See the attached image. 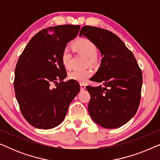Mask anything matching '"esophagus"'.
I'll list each match as a JSON object with an SVG mask.
<instances>
[{
    "instance_id": "34e87169",
    "label": "esophagus",
    "mask_w": 160,
    "mask_h": 160,
    "mask_svg": "<svg viewBox=\"0 0 160 160\" xmlns=\"http://www.w3.org/2000/svg\"><path fill=\"white\" fill-rule=\"evenodd\" d=\"M80 89L81 90H84L86 89V86L84 84H80Z\"/></svg>"
}]
</instances>
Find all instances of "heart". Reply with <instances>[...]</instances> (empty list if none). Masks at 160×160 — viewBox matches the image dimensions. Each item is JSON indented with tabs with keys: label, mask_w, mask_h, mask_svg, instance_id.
Here are the masks:
<instances>
[{
	"label": "heart",
	"mask_w": 160,
	"mask_h": 160,
	"mask_svg": "<svg viewBox=\"0 0 160 160\" xmlns=\"http://www.w3.org/2000/svg\"><path fill=\"white\" fill-rule=\"evenodd\" d=\"M73 47L78 52L84 54L89 58V62L92 63L95 62L98 54V48L92 41L87 38H82L76 41L73 44ZM71 52L69 47H65L62 50L61 60L62 65L66 68H70L71 66ZM92 73L91 70H78L75 69L69 73V78L72 80L76 81L79 83H84L90 77Z\"/></svg>",
	"instance_id": "1"
}]
</instances>
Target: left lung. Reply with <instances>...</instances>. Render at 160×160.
Masks as SVG:
<instances>
[{
  "mask_svg": "<svg viewBox=\"0 0 160 160\" xmlns=\"http://www.w3.org/2000/svg\"><path fill=\"white\" fill-rule=\"evenodd\" d=\"M82 36L95 43L102 57L99 69L91 81L102 83L103 87H87L91 96L89 115L102 128H118L137 112L141 100L142 72L132 52L112 32L84 26L79 34Z\"/></svg>",
  "mask_w": 160,
  "mask_h": 160,
  "instance_id": "obj_1",
  "label": "left lung"
}]
</instances>
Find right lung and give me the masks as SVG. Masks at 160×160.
I'll return each mask as SVG.
<instances>
[{"label": "right lung", "mask_w": 160, "mask_h": 160, "mask_svg": "<svg viewBox=\"0 0 160 160\" xmlns=\"http://www.w3.org/2000/svg\"><path fill=\"white\" fill-rule=\"evenodd\" d=\"M79 29L78 25H64L41 30L19 56L15 69V95L24 118L35 128L49 130L59 125L79 92L77 82L62 81L67 73L61 60L63 49L77 36ZM52 82L56 84L55 88L50 87Z\"/></svg>", "instance_id": "1"}]
</instances>
